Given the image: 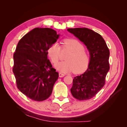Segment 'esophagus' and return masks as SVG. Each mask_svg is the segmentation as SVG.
Listing matches in <instances>:
<instances>
[{
    "mask_svg": "<svg viewBox=\"0 0 127 127\" xmlns=\"http://www.w3.org/2000/svg\"><path fill=\"white\" fill-rule=\"evenodd\" d=\"M64 76H65V74L62 73V72H59V76L60 77H63Z\"/></svg>",
    "mask_w": 127,
    "mask_h": 127,
    "instance_id": "obj_1",
    "label": "esophagus"
}]
</instances>
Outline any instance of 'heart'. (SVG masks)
<instances>
[{"instance_id": "b5f03b06", "label": "heart", "mask_w": 127, "mask_h": 127, "mask_svg": "<svg viewBox=\"0 0 127 127\" xmlns=\"http://www.w3.org/2000/svg\"><path fill=\"white\" fill-rule=\"evenodd\" d=\"M62 50H68L70 53L66 56L65 61L56 65V68L62 72L73 71L75 74L81 73L87 68L90 62V55L82 43L79 40L72 38L65 39L62 42ZM61 47L57 42L51 45L47 50V54L53 64H56L60 58Z\"/></svg>"}]
</instances>
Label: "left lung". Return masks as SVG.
Masks as SVG:
<instances>
[{
  "label": "left lung",
  "mask_w": 127,
  "mask_h": 127,
  "mask_svg": "<svg viewBox=\"0 0 127 127\" xmlns=\"http://www.w3.org/2000/svg\"><path fill=\"white\" fill-rule=\"evenodd\" d=\"M70 33L87 46L90 54L88 69L84 73L74 77L71 93L79 100H89L104 87L110 69V51L104 39L99 34L87 28H69Z\"/></svg>",
  "instance_id": "obj_1"
}]
</instances>
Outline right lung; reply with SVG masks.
<instances>
[{
	"instance_id": "obj_1",
	"label": "right lung",
	"mask_w": 127,
	"mask_h": 127,
	"mask_svg": "<svg viewBox=\"0 0 127 127\" xmlns=\"http://www.w3.org/2000/svg\"><path fill=\"white\" fill-rule=\"evenodd\" d=\"M59 35L48 28H36L23 36L13 54L12 71L17 88L33 100L47 99L59 74L47 58V50Z\"/></svg>"
}]
</instances>
